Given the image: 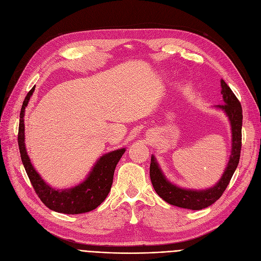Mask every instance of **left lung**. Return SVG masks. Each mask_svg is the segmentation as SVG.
<instances>
[{"instance_id": "8db88e82", "label": "left lung", "mask_w": 261, "mask_h": 261, "mask_svg": "<svg viewBox=\"0 0 261 261\" xmlns=\"http://www.w3.org/2000/svg\"><path fill=\"white\" fill-rule=\"evenodd\" d=\"M221 87L223 105L214 106V108L223 111L230 122L231 149L228 163L222 177L213 187L202 190L185 189L174 185L165 177L156 159L152 154L150 162L151 184L156 194L169 205L190 210H200L209 207L222 196L239 164L242 140V108L239 100L224 80H221Z\"/></svg>"}]
</instances>
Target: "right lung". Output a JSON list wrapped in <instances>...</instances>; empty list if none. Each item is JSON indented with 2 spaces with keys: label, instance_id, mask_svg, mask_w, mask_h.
Returning <instances> with one entry per match:
<instances>
[{
  "label": "right lung",
  "instance_id": "obj_1",
  "mask_svg": "<svg viewBox=\"0 0 261 261\" xmlns=\"http://www.w3.org/2000/svg\"><path fill=\"white\" fill-rule=\"evenodd\" d=\"M35 87L28 93L20 112L18 144L21 160L38 197L49 209L66 214H80L96 209L107 198L113 184L115 167L126 148H119L101 155L85 180L69 189H55L49 186L34 168L25 148L24 114Z\"/></svg>",
  "mask_w": 261,
  "mask_h": 261
}]
</instances>
